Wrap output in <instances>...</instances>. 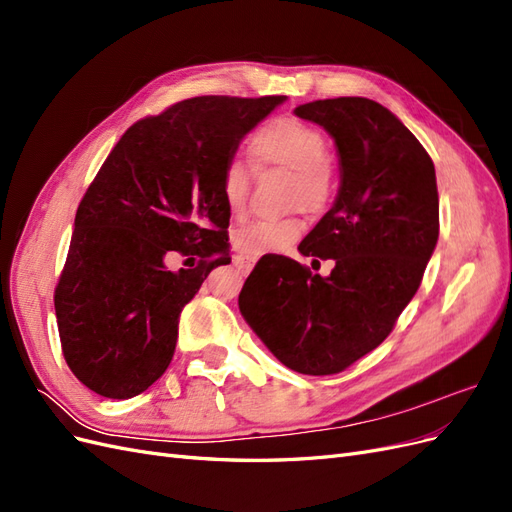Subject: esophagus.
<instances>
[{
    "label": "esophagus",
    "instance_id": "1",
    "mask_svg": "<svg viewBox=\"0 0 512 512\" xmlns=\"http://www.w3.org/2000/svg\"><path fill=\"white\" fill-rule=\"evenodd\" d=\"M232 262H235V267H237L241 273H250L252 267H254V260L243 256V254H237L235 258H232Z\"/></svg>",
    "mask_w": 512,
    "mask_h": 512
}]
</instances>
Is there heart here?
Returning <instances> with one entry per match:
<instances>
[{"label": "heart", "mask_w": 512, "mask_h": 512, "mask_svg": "<svg viewBox=\"0 0 512 512\" xmlns=\"http://www.w3.org/2000/svg\"><path fill=\"white\" fill-rule=\"evenodd\" d=\"M250 153L258 166H282L292 170L288 198L292 205L320 209L331 196V170L327 164V141L312 123L277 117L258 128L250 138ZM252 170L241 160H230L220 175V196L230 215L245 213L250 200ZM303 222L297 215L254 220L243 226L235 245L245 256L282 252L301 237Z\"/></svg>", "instance_id": "b5f03b06"}]
</instances>
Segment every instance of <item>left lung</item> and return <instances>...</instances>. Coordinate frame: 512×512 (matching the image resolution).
<instances>
[{
    "instance_id": "1",
    "label": "left lung",
    "mask_w": 512,
    "mask_h": 512,
    "mask_svg": "<svg viewBox=\"0 0 512 512\" xmlns=\"http://www.w3.org/2000/svg\"><path fill=\"white\" fill-rule=\"evenodd\" d=\"M294 115L318 123L337 147V198L299 245L335 267L322 277L292 258L262 256L239 309L277 361L331 376L378 348L421 286L440 235L436 168L374 100H316Z\"/></svg>"
}]
</instances>
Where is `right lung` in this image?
Listing matches in <instances>:
<instances>
[{"label": "right lung", "instance_id": "add662e5", "mask_svg": "<svg viewBox=\"0 0 512 512\" xmlns=\"http://www.w3.org/2000/svg\"><path fill=\"white\" fill-rule=\"evenodd\" d=\"M284 100H183L136 121L108 153L76 209L55 288L61 350L87 389L130 399L173 361L181 309L230 262L222 168ZM175 251L198 255L199 267L168 272Z\"/></svg>", "mask_w": 512, "mask_h": 512}]
</instances>
